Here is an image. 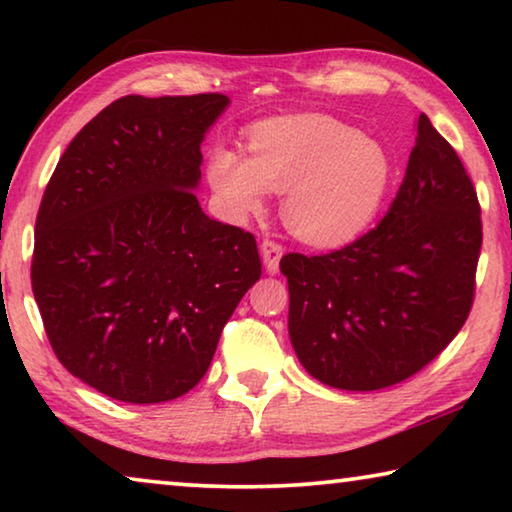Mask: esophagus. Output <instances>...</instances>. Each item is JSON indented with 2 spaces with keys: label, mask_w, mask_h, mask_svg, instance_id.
<instances>
[{
  "label": "esophagus",
  "mask_w": 512,
  "mask_h": 512,
  "mask_svg": "<svg viewBox=\"0 0 512 512\" xmlns=\"http://www.w3.org/2000/svg\"><path fill=\"white\" fill-rule=\"evenodd\" d=\"M282 255H284V248L277 244V241H271V239H266L264 244H262V259H264V266H266V271L271 273V275H275L277 273V268H280V259H282Z\"/></svg>",
  "instance_id": "1"
}]
</instances>
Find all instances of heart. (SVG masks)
I'll return each instance as SVG.
<instances>
[{
	"label": "heart",
	"instance_id": "1",
	"mask_svg": "<svg viewBox=\"0 0 512 512\" xmlns=\"http://www.w3.org/2000/svg\"><path fill=\"white\" fill-rule=\"evenodd\" d=\"M248 155L216 144L207 183L235 221L284 196V223L300 241L339 248L375 219L393 183V160L379 142L329 115L268 119L246 133Z\"/></svg>",
	"mask_w": 512,
	"mask_h": 512
}]
</instances>
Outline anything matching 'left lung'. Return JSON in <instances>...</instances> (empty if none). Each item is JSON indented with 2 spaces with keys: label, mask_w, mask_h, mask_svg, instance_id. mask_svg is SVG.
<instances>
[{
  "label": "left lung",
  "mask_w": 512,
  "mask_h": 512,
  "mask_svg": "<svg viewBox=\"0 0 512 512\" xmlns=\"http://www.w3.org/2000/svg\"><path fill=\"white\" fill-rule=\"evenodd\" d=\"M395 201L375 230L329 255L289 253V336L311 377L379 391L422 370L461 332L474 298L481 207L427 115Z\"/></svg>",
  "instance_id": "8db88e82"
}]
</instances>
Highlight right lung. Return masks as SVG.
<instances>
[{"label":"right lung","mask_w":512,"mask_h":512,"mask_svg":"<svg viewBox=\"0 0 512 512\" xmlns=\"http://www.w3.org/2000/svg\"><path fill=\"white\" fill-rule=\"evenodd\" d=\"M225 94L121 97L58 160L31 284L58 361L112 400L158 404L203 379L262 275L255 237L198 205Z\"/></svg>","instance_id":"obj_1"}]
</instances>
